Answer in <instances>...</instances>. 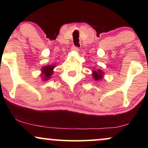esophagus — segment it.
I'll return each instance as SVG.
<instances>
[{"label":"esophagus","mask_w":148,"mask_h":148,"mask_svg":"<svg viewBox=\"0 0 148 148\" xmlns=\"http://www.w3.org/2000/svg\"><path fill=\"white\" fill-rule=\"evenodd\" d=\"M72 50L73 51H75V52H78L79 51V48L78 47H72Z\"/></svg>","instance_id":"obj_1"}]
</instances>
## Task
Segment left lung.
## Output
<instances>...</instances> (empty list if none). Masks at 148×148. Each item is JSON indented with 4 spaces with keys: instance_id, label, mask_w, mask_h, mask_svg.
Instances as JSON below:
<instances>
[{
    "instance_id": "8db88e82",
    "label": "left lung",
    "mask_w": 148,
    "mask_h": 148,
    "mask_svg": "<svg viewBox=\"0 0 148 148\" xmlns=\"http://www.w3.org/2000/svg\"><path fill=\"white\" fill-rule=\"evenodd\" d=\"M92 75L93 79L97 81H99L103 79V75H104V72H102L101 69H98L97 70H93L92 71Z\"/></svg>"
}]
</instances>
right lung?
Segmentation results:
<instances>
[{"instance_id": "1", "label": "right lung", "mask_w": 148, "mask_h": 148, "mask_svg": "<svg viewBox=\"0 0 148 148\" xmlns=\"http://www.w3.org/2000/svg\"><path fill=\"white\" fill-rule=\"evenodd\" d=\"M56 67V64H48L44 66L41 69V74L40 76L42 81H48L51 78V75L53 74V69Z\"/></svg>"}]
</instances>
